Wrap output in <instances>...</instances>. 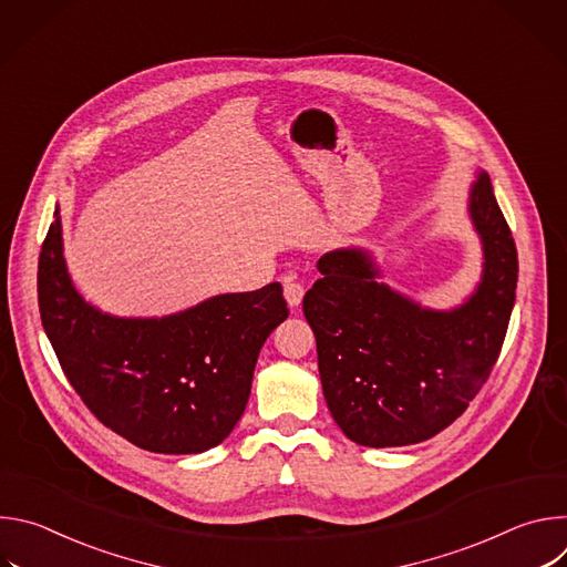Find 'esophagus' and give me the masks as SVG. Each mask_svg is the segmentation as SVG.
I'll list each match as a JSON object with an SVG mask.
<instances>
[{"label": "esophagus", "instance_id": "obj_1", "mask_svg": "<svg viewBox=\"0 0 567 567\" xmlns=\"http://www.w3.org/2000/svg\"><path fill=\"white\" fill-rule=\"evenodd\" d=\"M302 296H305V287L300 282H296L291 276L285 278V300L291 309H298L300 302H302Z\"/></svg>", "mask_w": 567, "mask_h": 567}]
</instances>
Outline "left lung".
<instances>
[{"label":"left lung","mask_w":567,"mask_h":567,"mask_svg":"<svg viewBox=\"0 0 567 567\" xmlns=\"http://www.w3.org/2000/svg\"><path fill=\"white\" fill-rule=\"evenodd\" d=\"M466 215L482 247V274L449 309L424 307L383 282L370 249H337L318 260L322 278L305 293L302 311L328 409L361 446H406L437 435L466 411L501 354L518 260L482 168Z\"/></svg>","instance_id":"obj_1"}]
</instances>
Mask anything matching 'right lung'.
<instances>
[{"instance_id": "add662e5", "label": "right lung", "mask_w": 567, "mask_h": 567, "mask_svg": "<svg viewBox=\"0 0 567 567\" xmlns=\"http://www.w3.org/2000/svg\"><path fill=\"white\" fill-rule=\"evenodd\" d=\"M38 302L87 409L134 446L166 455L204 453L230 435L247 409L258 354L289 316L278 282L166 316L101 311L69 276L60 206L40 254Z\"/></svg>"}]
</instances>
